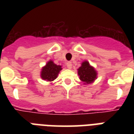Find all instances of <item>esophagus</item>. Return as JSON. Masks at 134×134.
<instances>
[{
	"label": "esophagus",
	"mask_w": 134,
	"mask_h": 134,
	"mask_svg": "<svg viewBox=\"0 0 134 134\" xmlns=\"http://www.w3.org/2000/svg\"><path fill=\"white\" fill-rule=\"evenodd\" d=\"M66 65H67V67L68 69H71V66H72V64H71V62H67V63H66Z\"/></svg>",
	"instance_id": "obj_1"
}]
</instances>
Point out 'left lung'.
<instances>
[{"mask_svg": "<svg viewBox=\"0 0 134 134\" xmlns=\"http://www.w3.org/2000/svg\"><path fill=\"white\" fill-rule=\"evenodd\" d=\"M77 70L80 80L83 82L84 84L92 83L97 78V71L87 60H84Z\"/></svg>", "mask_w": 134, "mask_h": 134, "instance_id": "8db88e82", "label": "left lung"}]
</instances>
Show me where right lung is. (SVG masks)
Masks as SVG:
<instances>
[{"label": "right lung", "mask_w": 134, "mask_h": 134, "mask_svg": "<svg viewBox=\"0 0 134 134\" xmlns=\"http://www.w3.org/2000/svg\"><path fill=\"white\" fill-rule=\"evenodd\" d=\"M62 69L63 68L61 65H57L53 63V61L50 60L42 68L40 76L44 81L48 82L53 81L58 77V74Z\"/></svg>", "instance_id": "add662e5"}]
</instances>
